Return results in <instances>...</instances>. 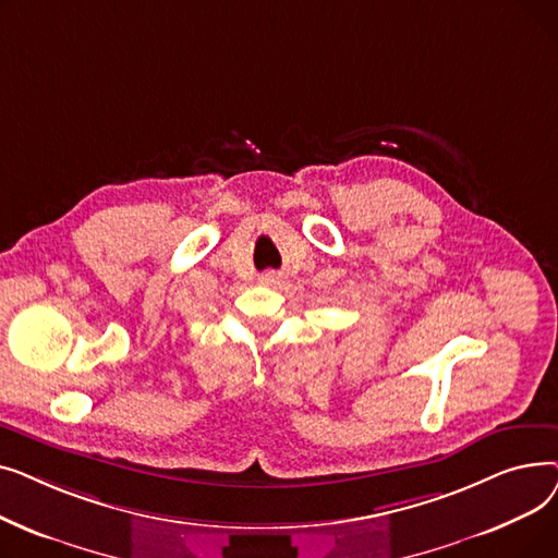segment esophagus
<instances>
[{
  "mask_svg": "<svg viewBox=\"0 0 558 558\" xmlns=\"http://www.w3.org/2000/svg\"><path fill=\"white\" fill-rule=\"evenodd\" d=\"M264 280H267V284H274V282H276V276H271V274H269V276L264 278Z\"/></svg>",
  "mask_w": 558,
  "mask_h": 558,
  "instance_id": "34e87169",
  "label": "esophagus"
}]
</instances>
